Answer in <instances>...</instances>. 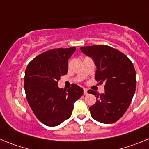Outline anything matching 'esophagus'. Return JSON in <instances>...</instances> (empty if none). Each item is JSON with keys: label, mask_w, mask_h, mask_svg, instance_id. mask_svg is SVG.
I'll return each instance as SVG.
<instances>
[{"label": "esophagus", "mask_w": 149, "mask_h": 149, "mask_svg": "<svg viewBox=\"0 0 149 149\" xmlns=\"http://www.w3.org/2000/svg\"><path fill=\"white\" fill-rule=\"evenodd\" d=\"M83 90H84V95L88 94V90L85 89V88H84V89H83Z\"/></svg>", "instance_id": "obj_1"}]
</instances>
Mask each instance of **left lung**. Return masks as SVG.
<instances>
[{"label":"left lung","instance_id":"obj_1","mask_svg":"<svg viewBox=\"0 0 149 149\" xmlns=\"http://www.w3.org/2000/svg\"><path fill=\"white\" fill-rule=\"evenodd\" d=\"M84 54L93 59L96 66L95 79L104 83V93L95 95L96 102L89 108L96 121L111 124L123 116L131 102L136 90V72L133 63L124 53L107 45H93L80 48Z\"/></svg>","mask_w":149,"mask_h":149}]
</instances>
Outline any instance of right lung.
I'll return each instance as SVG.
<instances>
[{"mask_svg":"<svg viewBox=\"0 0 149 149\" xmlns=\"http://www.w3.org/2000/svg\"><path fill=\"white\" fill-rule=\"evenodd\" d=\"M76 47L49 49L36 56L25 70L26 100L40 122L47 126L58 125L70 117L73 104L83 89L73 84L66 91L58 87L61 76L68 73V61Z\"/></svg>","mask_w":149,"mask_h":149,"instance_id":"right-lung-1","label":"right lung"}]
</instances>
